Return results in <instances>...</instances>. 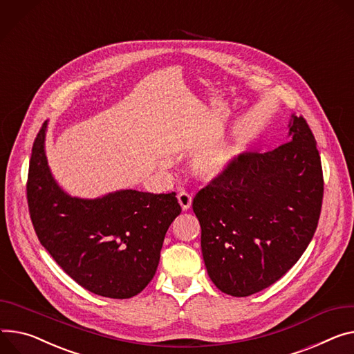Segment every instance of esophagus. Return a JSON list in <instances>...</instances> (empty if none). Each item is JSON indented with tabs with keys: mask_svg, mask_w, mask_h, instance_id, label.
I'll list each match as a JSON object with an SVG mask.
<instances>
[{
	"mask_svg": "<svg viewBox=\"0 0 354 354\" xmlns=\"http://www.w3.org/2000/svg\"><path fill=\"white\" fill-rule=\"evenodd\" d=\"M177 198H178V203H180V205H181L183 211H187L189 207H192V203H193V197L189 196L188 193H185V192H181V193H178Z\"/></svg>",
	"mask_w": 354,
	"mask_h": 354,
	"instance_id": "34e87169",
	"label": "esophagus"
}]
</instances>
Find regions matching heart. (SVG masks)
Segmentation results:
<instances>
[{
  "label": "heart",
  "mask_w": 354,
  "mask_h": 354,
  "mask_svg": "<svg viewBox=\"0 0 354 354\" xmlns=\"http://www.w3.org/2000/svg\"><path fill=\"white\" fill-rule=\"evenodd\" d=\"M241 153V146L235 142H224L198 151L193 160V171L207 180H214L224 176L236 161ZM167 167V161H162Z\"/></svg>",
  "instance_id": "b5f03b06"
}]
</instances>
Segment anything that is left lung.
<instances>
[{
    "mask_svg": "<svg viewBox=\"0 0 354 354\" xmlns=\"http://www.w3.org/2000/svg\"><path fill=\"white\" fill-rule=\"evenodd\" d=\"M288 142L243 153L196 196L201 251L209 279L243 297L281 279L302 257L317 227L323 174L316 140L290 116Z\"/></svg>",
    "mask_w": 354,
    "mask_h": 354,
    "instance_id": "8db88e82",
    "label": "left lung"
}]
</instances>
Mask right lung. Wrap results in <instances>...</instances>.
<instances>
[{
	"label": "right lung",
	"instance_id": "1",
	"mask_svg": "<svg viewBox=\"0 0 354 354\" xmlns=\"http://www.w3.org/2000/svg\"><path fill=\"white\" fill-rule=\"evenodd\" d=\"M48 122L32 146L26 197L44 248L92 293L127 299L153 279L166 232L181 207L176 193L119 189L72 197L53 178L45 153Z\"/></svg>",
	"mask_w": 354,
	"mask_h": 354
}]
</instances>
